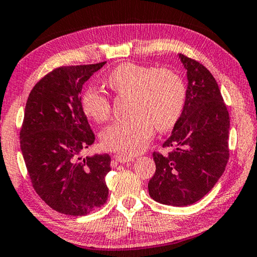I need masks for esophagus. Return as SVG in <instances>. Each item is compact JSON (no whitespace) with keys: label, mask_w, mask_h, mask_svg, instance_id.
<instances>
[{"label":"esophagus","mask_w":257,"mask_h":257,"mask_svg":"<svg viewBox=\"0 0 257 257\" xmlns=\"http://www.w3.org/2000/svg\"><path fill=\"white\" fill-rule=\"evenodd\" d=\"M115 160L120 162V164H127V162H132L135 160V158L129 156H115Z\"/></svg>","instance_id":"34e87169"}]
</instances>
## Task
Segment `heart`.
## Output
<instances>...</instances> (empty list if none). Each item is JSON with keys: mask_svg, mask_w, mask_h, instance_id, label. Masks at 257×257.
<instances>
[{"mask_svg": "<svg viewBox=\"0 0 257 257\" xmlns=\"http://www.w3.org/2000/svg\"><path fill=\"white\" fill-rule=\"evenodd\" d=\"M106 84L117 96L130 95L129 119L117 120L101 133L105 149L123 156H134L143 150L154 132L168 130L180 119L184 107V81L170 68L123 63L109 73ZM82 107L96 121H105L112 104L106 93L89 88L82 96Z\"/></svg>", "mask_w": 257, "mask_h": 257, "instance_id": "heart-1", "label": "heart"}]
</instances>
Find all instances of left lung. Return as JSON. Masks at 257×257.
<instances>
[{
  "mask_svg": "<svg viewBox=\"0 0 257 257\" xmlns=\"http://www.w3.org/2000/svg\"><path fill=\"white\" fill-rule=\"evenodd\" d=\"M180 58L189 81L184 107L162 145L168 152H153L149 193L164 205L184 207L205 197L225 170L230 116L213 74L197 60Z\"/></svg>",
  "mask_w": 257,
  "mask_h": 257,
  "instance_id": "1",
  "label": "left lung"
}]
</instances>
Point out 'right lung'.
I'll return each mask as SVG.
<instances>
[{"label":"right lung","mask_w":257,"mask_h":257,"mask_svg":"<svg viewBox=\"0 0 257 257\" xmlns=\"http://www.w3.org/2000/svg\"><path fill=\"white\" fill-rule=\"evenodd\" d=\"M105 64L62 66L48 73L28 96L20 129V149L35 192L52 209L71 216L87 215L107 200L105 176L111 157H79L95 141L81 90Z\"/></svg>","instance_id":"1"}]
</instances>
